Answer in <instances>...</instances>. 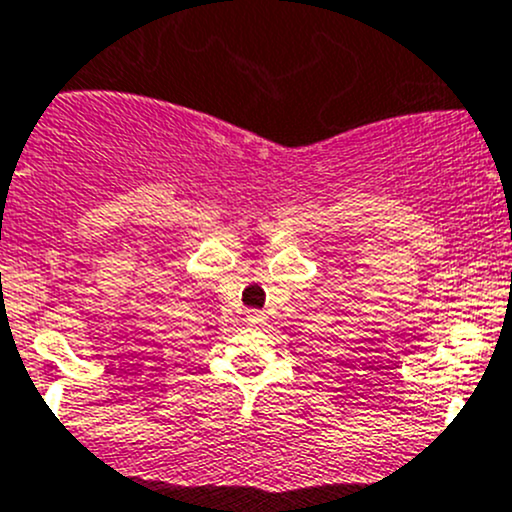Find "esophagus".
<instances>
[{
    "mask_svg": "<svg viewBox=\"0 0 512 512\" xmlns=\"http://www.w3.org/2000/svg\"><path fill=\"white\" fill-rule=\"evenodd\" d=\"M247 325L250 327H262L267 322V317H265V312H260V310H250L247 312Z\"/></svg>",
    "mask_w": 512,
    "mask_h": 512,
    "instance_id": "34e87169",
    "label": "esophagus"
}]
</instances>
